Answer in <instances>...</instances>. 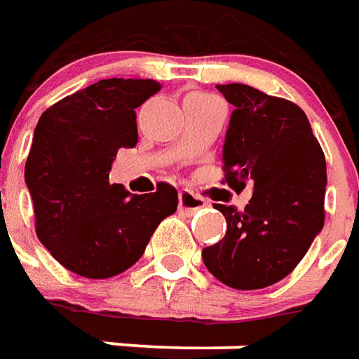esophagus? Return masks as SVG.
Wrapping results in <instances>:
<instances>
[{
    "instance_id": "1",
    "label": "esophagus",
    "mask_w": 359,
    "mask_h": 359,
    "mask_svg": "<svg viewBox=\"0 0 359 359\" xmlns=\"http://www.w3.org/2000/svg\"><path fill=\"white\" fill-rule=\"evenodd\" d=\"M205 205V200L202 196H198L190 190H182L179 192V208L180 212H187V214H194L198 210H202Z\"/></svg>"
}]
</instances>
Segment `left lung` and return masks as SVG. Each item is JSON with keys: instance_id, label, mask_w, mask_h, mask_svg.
Segmentation results:
<instances>
[{"instance_id": "1", "label": "left lung", "mask_w": 359, "mask_h": 359, "mask_svg": "<svg viewBox=\"0 0 359 359\" xmlns=\"http://www.w3.org/2000/svg\"><path fill=\"white\" fill-rule=\"evenodd\" d=\"M233 112L223 144V182L252 184L243 212L214 204L227 233L202 250L205 268L229 287L262 290L302 262L325 225L327 163L295 102L243 83L215 85Z\"/></svg>"}]
</instances>
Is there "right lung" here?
Wrapping results in <instances>:
<instances>
[{
    "instance_id": "obj_1",
    "label": "right lung",
    "mask_w": 359,
    "mask_h": 359,
    "mask_svg": "<svg viewBox=\"0 0 359 359\" xmlns=\"http://www.w3.org/2000/svg\"><path fill=\"white\" fill-rule=\"evenodd\" d=\"M161 91L154 79H101L40 116L25 182L34 229L69 272L91 280L122 274L144 255L157 225L177 212L179 194L159 182L151 194L110 184L120 147L137 144L136 110Z\"/></svg>"
}]
</instances>
